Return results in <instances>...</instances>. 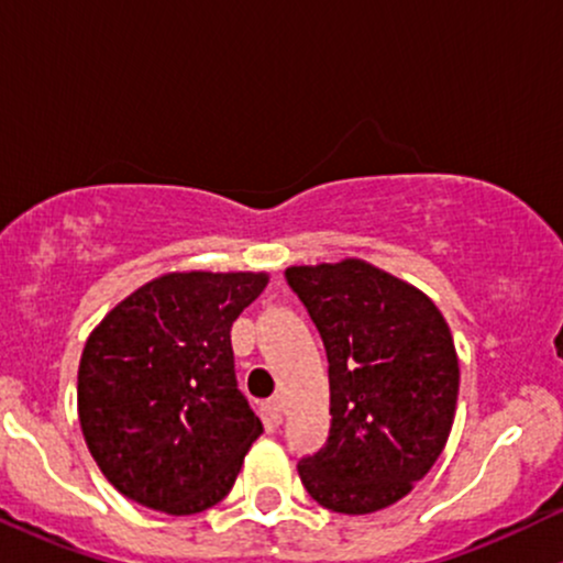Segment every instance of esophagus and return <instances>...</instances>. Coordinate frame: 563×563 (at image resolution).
Wrapping results in <instances>:
<instances>
[{
  "label": "esophagus",
  "instance_id": "esophagus-1",
  "mask_svg": "<svg viewBox=\"0 0 563 563\" xmlns=\"http://www.w3.org/2000/svg\"><path fill=\"white\" fill-rule=\"evenodd\" d=\"M264 416H267V421L273 426H280L283 423V399L273 397L269 402H264Z\"/></svg>",
  "mask_w": 563,
  "mask_h": 563
}]
</instances>
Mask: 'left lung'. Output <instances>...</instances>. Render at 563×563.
Instances as JSON below:
<instances>
[{
    "mask_svg": "<svg viewBox=\"0 0 563 563\" xmlns=\"http://www.w3.org/2000/svg\"><path fill=\"white\" fill-rule=\"evenodd\" d=\"M318 325L331 380V434L299 461L312 500L373 514L429 474L455 418L457 354L429 296L360 260L288 267Z\"/></svg>",
    "mask_w": 563,
    "mask_h": 563,
    "instance_id": "1",
    "label": "left lung"
}]
</instances>
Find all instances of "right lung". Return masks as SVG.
<instances>
[{
    "label": "right lung",
    "instance_id": "obj_1",
    "mask_svg": "<svg viewBox=\"0 0 563 563\" xmlns=\"http://www.w3.org/2000/svg\"><path fill=\"white\" fill-rule=\"evenodd\" d=\"M264 273H169L102 318L79 365V421L106 479L190 516L230 493L262 421L238 389L230 328Z\"/></svg>",
    "mask_w": 563,
    "mask_h": 563
}]
</instances>
